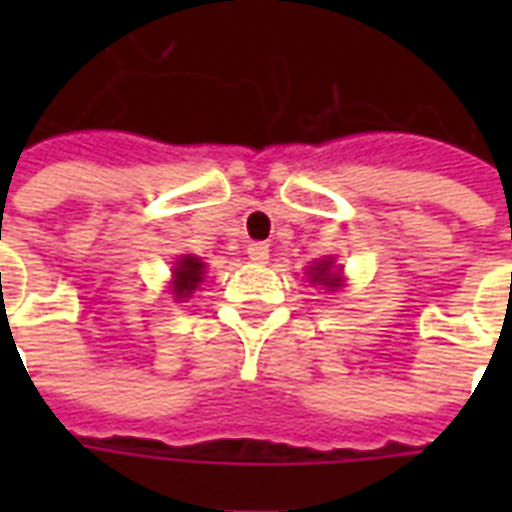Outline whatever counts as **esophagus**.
<instances>
[{
	"mask_svg": "<svg viewBox=\"0 0 512 512\" xmlns=\"http://www.w3.org/2000/svg\"><path fill=\"white\" fill-rule=\"evenodd\" d=\"M268 252H271V249H268V244H263V241H252L247 247L249 260H255V263H265V260H268Z\"/></svg>",
	"mask_w": 512,
	"mask_h": 512,
	"instance_id": "esophagus-1",
	"label": "esophagus"
}]
</instances>
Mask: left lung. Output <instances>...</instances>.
<instances>
[{"label":"left lung","instance_id":"1","mask_svg":"<svg viewBox=\"0 0 512 512\" xmlns=\"http://www.w3.org/2000/svg\"><path fill=\"white\" fill-rule=\"evenodd\" d=\"M342 268H335V257H327V260H319V263L311 265V271H308V276H311V284L316 287H324L329 289V292H335V289L342 287Z\"/></svg>","mask_w":512,"mask_h":512}]
</instances>
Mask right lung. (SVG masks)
<instances>
[{"mask_svg":"<svg viewBox=\"0 0 512 512\" xmlns=\"http://www.w3.org/2000/svg\"><path fill=\"white\" fill-rule=\"evenodd\" d=\"M204 268L207 265L193 255H183L177 260L175 268H172V295H175L177 303L196 292V287L204 281V273H207Z\"/></svg>","mask_w":512,"mask_h":512,"instance_id":"add662e5","label":"right lung"}]
</instances>
